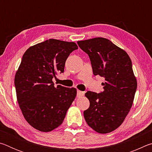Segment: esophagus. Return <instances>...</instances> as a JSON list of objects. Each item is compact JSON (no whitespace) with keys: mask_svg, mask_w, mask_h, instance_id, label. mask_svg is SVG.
Masks as SVG:
<instances>
[{"mask_svg":"<svg viewBox=\"0 0 152 152\" xmlns=\"http://www.w3.org/2000/svg\"><path fill=\"white\" fill-rule=\"evenodd\" d=\"M84 95V92L80 91H77V96L78 97H81L83 96Z\"/></svg>","mask_w":152,"mask_h":152,"instance_id":"esophagus-1","label":"esophagus"}]
</instances>
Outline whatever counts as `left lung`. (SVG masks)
<instances>
[{
  "label": "left lung",
  "mask_w": 152,
  "mask_h": 152,
  "mask_svg": "<svg viewBox=\"0 0 152 152\" xmlns=\"http://www.w3.org/2000/svg\"><path fill=\"white\" fill-rule=\"evenodd\" d=\"M77 43L88 55L94 75L105 79L101 93L85 94L90 107L84 111V119L97 133H110L122 124L134 100L137 84L132 60L125 50L106 38Z\"/></svg>",
  "instance_id": "obj_1"
}]
</instances>
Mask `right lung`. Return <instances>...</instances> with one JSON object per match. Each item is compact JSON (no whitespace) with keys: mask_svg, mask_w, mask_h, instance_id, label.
<instances>
[{"mask_svg":"<svg viewBox=\"0 0 152 152\" xmlns=\"http://www.w3.org/2000/svg\"><path fill=\"white\" fill-rule=\"evenodd\" d=\"M77 49L74 42L50 39L23 56L15 77L17 101L25 120L40 132L59 127L75 99V88L55 87L52 78L64 72L67 58Z\"/></svg>","mask_w":152,"mask_h":152,"instance_id":"add662e5","label":"right lung"}]
</instances>
